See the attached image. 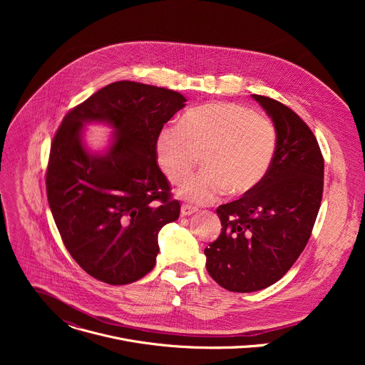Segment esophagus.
<instances>
[{
	"mask_svg": "<svg viewBox=\"0 0 365 365\" xmlns=\"http://www.w3.org/2000/svg\"><path fill=\"white\" fill-rule=\"evenodd\" d=\"M196 211H197V207L190 206V205H182V207H180V214H182V217H189V215L195 214Z\"/></svg>",
	"mask_w": 365,
	"mask_h": 365,
	"instance_id": "34e87169",
	"label": "esophagus"
}]
</instances>
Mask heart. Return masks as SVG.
<instances>
[{
	"label": "heart",
	"mask_w": 365,
	"mask_h": 365,
	"mask_svg": "<svg viewBox=\"0 0 365 365\" xmlns=\"http://www.w3.org/2000/svg\"><path fill=\"white\" fill-rule=\"evenodd\" d=\"M277 147L274 124L235 102H210L187 110L179 124L165 125L155 137L159 166L173 183L197 165L203 169L178 189L196 205L215 202L225 190L251 192L267 175Z\"/></svg>",
	"instance_id": "b5f03b06"
}]
</instances>
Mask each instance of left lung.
Instances as JSON below:
<instances>
[{
  "label": "left lung",
  "instance_id": "left-lung-1",
  "mask_svg": "<svg viewBox=\"0 0 365 365\" xmlns=\"http://www.w3.org/2000/svg\"><path fill=\"white\" fill-rule=\"evenodd\" d=\"M251 96L276 127L274 159L251 192L218 206L221 234L205 248L207 273L238 293L266 289L289 272L309 241L324 192V158L307 124L276 99Z\"/></svg>",
  "mask_w": 365,
  "mask_h": 365
}]
</instances>
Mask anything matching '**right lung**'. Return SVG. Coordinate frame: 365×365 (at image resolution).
I'll return each instance as SVG.
<instances>
[{
    "instance_id": "add662e5",
    "label": "right lung",
    "mask_w": 365,
    "mask_h": 365,
    "mask_svg": "<svg viewBox=\"0 0 365 365\" xmlns=\"http://www.w3.org/2000/svg\"><path fill=\"white\" fill-rule=\"evenodd\" d=\"M185 102L172 89L114 82L69 111L51 143L50 211L66 250L96 280L115 286L144 277L159 254V231L179 218L180 203L155 160L154 143ZM86 122L116 130L103 155L84 147Z\"/></svg>"
}]
</instances>
